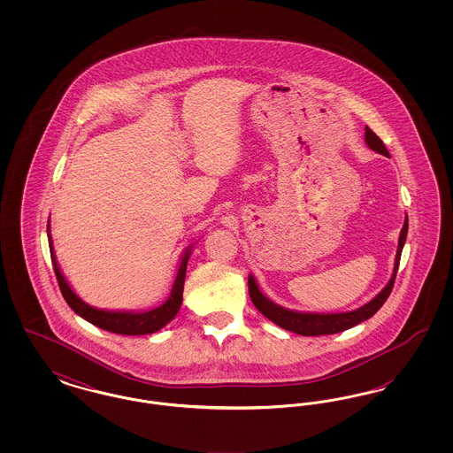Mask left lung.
<instances>
[{"label":"left lung","mask_w":453,"mask_h":453,"mask_svg":"<svg viewBox=\"0 0 453 453\" xmlns=\"http://www.w3.org/2000/svg\"><path fill=\"white\" fill-rule=\"evenodd\" d=\"M365 142L372 151L388 156V148L384 146L380 137L368 127H365ZM406 236H408V216H406L401 236H399V246H397V255H395V263H394V273H392L390 280L382 288V292L379 296H375L372 301L365 303V305H362L357 311L338 312V314H316V312H297V311L285 309V307L270 301L266 296L261 294L253 275L248 277L250 297L255 303V307L265 318H268L272 323L280 326L287 331L297 333L302 336H321V334L342 333V331L349 329V327H353V326H357L362 321L370 319L384 305V302L388 301V297L392 292V287H394L395 275H397V268H399V261H401V253H403V248H404V242H406Z\"/></svg>","instance_id":"left-lung-1"}]
</instances>
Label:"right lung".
I'll list each match as a JSON object with an SVG mask.
<instances>
[{"mask_svg":"<svg viewBox=\"0 0 453 453\" xmlns=\"http://www.w3.org/2000/svg\"><path fill=\"white\" fill-rule=\"evenodd\" d=\"M47 236H49V248H50V258H52V266L56 272V279L59 283L61 294L67 302V305L83 319H87L88 323L95 324L105 331L110 333H117V334H127V336H139V334H152L156 331H159L161 327H165L166 324L172 321L176 316V312L181 307L183 302V283H185V273H187V263L192 255V246L185 250L181 263L176 273V279L173 283L172 294L168 297V301L161 303L159 307L146 311V312H124V311H104V309H96L88 305L87 302L81 301L73 288L69 287V283L65 281V275L61 273L56 255H54V248H52V239L49 234V224H47Z\"/></svg>","mask_w":453,"mask_h":453,"instance_id":"add662e5","label":"right lung"}]
</instances>
